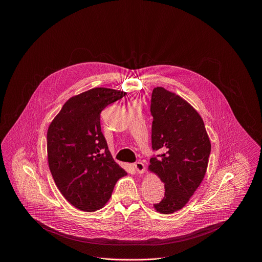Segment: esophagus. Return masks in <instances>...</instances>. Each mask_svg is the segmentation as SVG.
I'll return each mask as SVG.
<instances>
[{
  "label": "esophagus",
  "mask_w": 262,
  "mask_h": 262,
  "mask_svg": "<svg viewBox=\"0 0 262 262\" xmlns=\"http://www.w3.org/2000/svg\"><path fill=\"white\" fill-rule=\"evenodd\" d=\"M134 168L137 171V173H139V174H143L144 171H145V166H144V164L142 162L135 163L134 164Z\"/></svg>",
  "instance_id": "1"
}]
</instances>
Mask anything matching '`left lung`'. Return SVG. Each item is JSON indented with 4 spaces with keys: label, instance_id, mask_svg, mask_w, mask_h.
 I'll return each instance as SVG.
<instances>
[{
    "label": "left lung",
    "instance_id": "8db88e82",
    "mask_svg": "<svg viewBox=\"0 0 262 262\" xmlns=\"http://www.w3.org/2000/svg\"><path fill=\"white\" fill-rule=\"evenodd\" d=\"M150 112L152 148L161 155L151 158L148 170L165 184V197L154 207L169 214L184 207L201 184L211 144L198 112L176 93L155 88Z\"/></svg>",
    "mask_w": 262,
    "mask_h": 262
}]
</instances>
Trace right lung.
<instances>
[{
  "instance_id": "1",
  "label": "right lung",
  "mask_w": 262,
  "mask_h": 262,
  "mask_svg": "<svg viewBox=\"0 0 262 262\" xmlns=\"http://www.w3.org/2000/svg\"><path fill=\"white\" fill-rule=\"evenodd\" d=\"M126 92L93 88L70 97L48 129V162L57 188L82 211L108 201L116 182L127 173L112 158L101 133V111Z\"/></svg>"
}]
</instances>
